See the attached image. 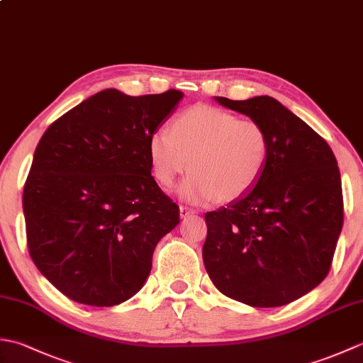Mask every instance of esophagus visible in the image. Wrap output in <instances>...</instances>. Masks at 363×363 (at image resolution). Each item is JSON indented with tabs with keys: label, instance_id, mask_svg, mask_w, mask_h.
<instances>
[{
	"label": "esophagus",
	"instance_id": "1",
	"mask_svg": "<svg viewBox=\"0 0 363 363\" xmlns=\"http://www.w3.org/2000/svg\"><path fill=\"white\" fill-rule=\"evenodd\" d=\"M195 213V211L194 209H190V207H187V206H181L179 207V217L181 218H189V217H191V215Z\"/></svg>",
	"mask_w": 363,
	"mask_h": 363
}]
</instances>
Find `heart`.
<instances>
[{
	"label": "heart",
	"instance_id": "b5f03b06",
	"mask_svg": "<svg viewBox=\"0 0 363 363\" xmlns=\"http://www.w3.org/2000/svg\"><path fill=\"white\" fill-rule=\"evenodd\" d=\"M268 154V135L259 123L207 104L177 113L169 130H156L148 142L151 172L162 187H172L190 169L177 195L191 204L242 198L264 173Z\"/></svg>",
	"mask_w": 363,
	"mask_h": 363
}]
</instances>
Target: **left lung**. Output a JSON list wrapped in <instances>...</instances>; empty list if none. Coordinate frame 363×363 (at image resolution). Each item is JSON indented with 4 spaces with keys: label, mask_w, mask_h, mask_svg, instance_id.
Wrapping results in <instances>:
<instances>
[{
    "label": "left lung",
    "mask_w": 363,
    "mask_h": 363,
    "mask_svg": "<svg viewBox=\"0 0 363 363\" xmlns=\"http://www.w3.org/2000/svg\"><path fill=\"white\" fill-rule=\"evenodd\" d=\"M265 129L264 173L248 194L206 213V272L223 295L252 307H279L329 273L343 226L342 179L333 150L272 96H213Z\"/></svg>",
    "instance_id": "8db88e82"
}]
</instances>
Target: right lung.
<instances>
[{
	"mask_svg": "<svg viewBox=\"0 0 363 363\" xmlns=\"http://www.w3.org/2000/svg\"><path fill=\"white\" fill-rule=\"evenodd\" d=\"M182 94L106 89L38 142L23 191L30 259L76 303L111 307L143 287L159 240L179 223L151 176L148 142Z\"/></svg>",
	"mask_w": 363,
	"mask_h": 363,
	"instance_id": "obj_1",
	"label": "right lung"
}]
</instances>
